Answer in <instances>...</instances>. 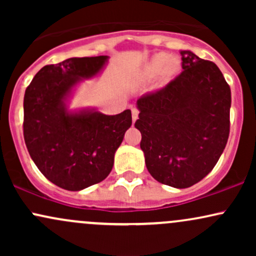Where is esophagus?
Returning <instances> with one entry per match:
<instances>
[{
	"instance_id": "obj_1",
	"label": "esophagus",
	"mask_w": 256,
	"mask_h": 256,
	"mask_svg": "<svg viewBox=\"0 0 256 256\" xmlns=\"http://www.w3.org/2000/svg\"><path fill=\"white\" fill-rule=\"evenodd\" d=\"M131 112H132V122H134L138 118V110L137 108H132Z\"/></svg>"
}]
</instances>
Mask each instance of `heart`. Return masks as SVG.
Wrapping results in <instances>:
<instances>
[{"label":"heart","instance_id":"b5f03b06","mask_svg":"<svg viewBox=\"0 0 256 256\" xmlns=\"http://www.w3.org/2000/svg\"><path fill=\"white\" fill-rule=\"evenodd\" d=\"M180 68V60L177 56H168L166 52L154 55L142 71L143 78L150 79L158 73V85H165Z\"/></svg>","mask_w":256,"mask_h":256}]
</instances>
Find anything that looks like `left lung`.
<instances>
[{
  "label": "left lung",
  "instance_id": "8db88e82",
  "mask_svg": "<svg viewBox=\"0 0 256 256\" xmlns=\"http://www.w3.org/2000/svg\"><path fill=\"white\" fill-rule=\"evenodd\" d=\"M183 72L137 100L146 166L158 183L185 189L218 162L230 132L231 90L214 62L180 50Z\"/></svg>",
  "mask_w": 256,
  "mask_h": 256
}]
</instances>
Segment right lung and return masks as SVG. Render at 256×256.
<instances>
[{
    "mask_svg": "<svg viewBox=\"0 0 256 256\" xmlns=\"http://www.w3.org/2000/svg\"><path fill=\"white\" fill-rule=\"evenodd\" d=\"M110 56L71 58L40 68L24 96V138L30 156L52 183L80 192L107 178L132 124L131 110L107 116L70 110L84 79L98 77Z\"/></svg>",
    "mask_w": 256,
    "mask_h": 256,
    "instance_id": "1",
    "label": "right lung"
}]
</instances>
